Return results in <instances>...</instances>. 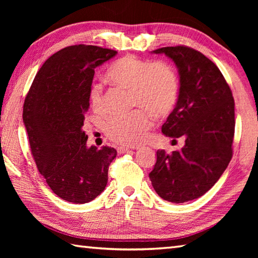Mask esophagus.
<instances>
[{
  "label": "esophagus",
  "mask_w": 258,
  "mask_h": 258,
  "mask_svg": "<svg viewBox=\"0 0 258 258\" xmlns=\"http://www.w3.org/2000/svg\"><path fill=\"white\" fill-rule=\"evenodd\" d=\"M117 152L119 153V154H123V153H130L132 151L127 149V147H125V146H119V147H117Z\"/></svg>",
  "instance_id": "esophagus-1"
}]
</instances>
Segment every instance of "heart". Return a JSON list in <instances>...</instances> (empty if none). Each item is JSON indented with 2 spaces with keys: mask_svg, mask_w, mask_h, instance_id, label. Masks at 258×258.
<instances>
[{
  "mask_svg": "<svg viewBox=\"0 0 258 258\" xmlns=\"http://www.w3.org/2000/svg\"><path fill=\"white\" fill-rule=\"evenodd\" d=\"M106 79L130 90L132 105L143 107L107 120L105 134L115 143L127 146L141 143L153 124L149 112L164 116L176 104L178 76L166 62H151L135 55H125L111 64ZM91 101L96 111H103L104 96L100 85L92 87Z\"/></svg>",
  "mask_w": 258,
  "mask_h": 258,
  "instance_id": "heart-1",
  "label": "heart"
}]
</instances>
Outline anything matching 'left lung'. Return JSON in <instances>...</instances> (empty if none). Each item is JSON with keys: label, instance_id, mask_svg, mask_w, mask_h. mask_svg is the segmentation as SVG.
<instances>
[{"label": "left lung", "instance_id": "8db88e82", "mask_svg": "<svg viewBox=\"0 0 258 258\" xmlns=\"http://www.w3.org/2000/svg\"><path fill=\"white\" fill-rule=\"evenodd\" d=\"M153 53L165 54L178 69L177 103L162 132L173 142L185 139V145L169 154L158 150L150 179L163 200L177 204L204 195L231 162L235 104L220 69L204 54L184 45Z\"/></svg>", "mask_w": 258, "mask_h": 258}]
</instances>
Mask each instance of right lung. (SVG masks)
I'll use <instances>...</instances> for the list:
<instances>
[{
  "mask_svg": "<svg viewBox=\"0 0 258 258\" xmlns=\"http://www.w3.org/2000/svg\"><path fill=\"white\" fill-rule=\"evenodd\" d=\"M116 51L72 45L53 54L38 71L23 105L31 153L50 188L62 200L84 204L107 184L113 147H87L83 131L95 69Z\"/></svg>",
  "mask_w": 258,
  "mask_h": 258,
  "instance_id": "obj_1",
  "label": "right lung"
}]
</instances>
